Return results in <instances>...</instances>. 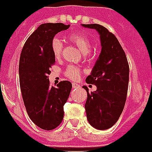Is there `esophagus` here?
<instances>
[{"label": "esophagus", "mask_w": 152, "mask_h": 152, "mask_svg": "<svg viewBox=\"0 0 152 152\" xmlns=\"http://www.w3.org/2000/svg\"><path fill=\"white\" fill-rule=\"evenodd\" d=\"M72 87H73L74 89H77V88H79V84H76V83H73L72 84Z\"/></svg>", "instance_id": "obj_1"}]
</instances>
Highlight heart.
<instances>
[{"label":"heart","instance_id":"b5f03b06","mask_svg":"<svg viewBox=\"0 0 152 152\" xmlns=\"http://www.w3.org/2000/svg\"><path fill=\"white\" fill-rule=\"evenodd\" d=\"M69 40L72 43L77 47L79 50L82 52L83 54L87 55L90 53L91 51V42L88 37L85 33H74L69 36ZM63 44L62 42L58 38L56 37L52 39L51 44V49H52V54L56 58H59L62 52ZM80 75V70L77 67L73 65H69L67 67L64 72V75L68 78L71 80H75L78 79Z\"/></svg>","mask_w":152,"mask_h":152}]
</instances>
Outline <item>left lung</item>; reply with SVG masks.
Masks as SVG:
<instances>
[{
    "label": "left lung",
    "instance_id": "1",
    "mask_svg": "<svg viewBox=\"0 0 152 152\" xmlns=\"http://www.w3.org/2000/svg\"><path fill=\"white\" fill-rule=\"evenodd\" d=\"M84 27L95 29L101 42V52L88 84L96 86V91L89 93L85 103L90 124L100 130L108 129L117 122L124 109L129 86V67L124 50L116 37L100 24H82Z\"/></svg>",
    "mask_w": 152,
    "mask_h": 152
}]
</instances>
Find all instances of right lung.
I'll use <instances>...</instances> for the list:
<instances>
[{
    "mask_svg": "<svg viewBox=\"0 0 152 152\" xmlns=\"http://www.w3.org/2000/svg\"><path fill=\"white\" fill-rule=\"evenodd\" d=\"M69 26L61 23L41 24L27 39L20 58L19 76L24 105L31 120L44 130L54 129L61 124L63 107L72 88L68 80L51 87L48 77L56 62L51 49L52 39Z\"/></svg>",
    "mask_w": 152,
    "mask_h": 152,
    "instance_id": "add662e5",
    "label": "right lung"
}]
</instances>
